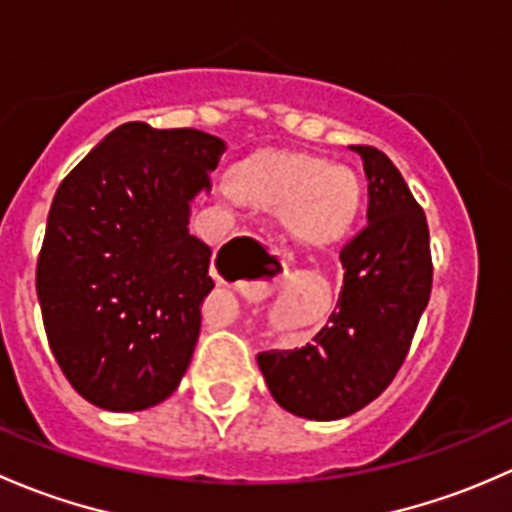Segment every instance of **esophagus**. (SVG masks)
Wrapping results in <instances>:
<instances>
[{
  "label": "esophagus",
  "mask_w": 512,
  "mask_h": 512,
  "mask_svg": "<svg viewBox=\"0 0 512 512\" xmlns=\"http://www.w3.org/2000/svg\"><path fill=\"white\" fill-rule=\"evenodd\" d=\"M257 240H260V237H257ZM213 272H215V277H218V280H223V277L218 275V270H213ZM285 272H287L285 260L267 262V265H265V275H260V277H247V280L237 282V287L247 289V292H250V289H260V287H265L270 280H280V277L285 275Z\"/></svg>",
  "instance_id": "obj_1"
}]
</instances>
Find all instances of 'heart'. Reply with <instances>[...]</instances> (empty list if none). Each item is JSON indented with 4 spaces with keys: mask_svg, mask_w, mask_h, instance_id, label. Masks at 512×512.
I'll return each instance as SVG.
<instances>
[{
    "mask_svg": "<svg viewBox=\"0 0 512 512\" xmlns=\"http://www.w3.org/2000/svg\"><path fill=\"white\" fill-rule=\"evenodd\" d=\"M247 198L282 208L289 230L309 242L342 235L359 208V183L352 170L324 165L302 153H272L237 173Z\"/></svg>",
    "mask_w": 512,
    "mask_h": 512,
    "instance_id": "obj_1",
    "label": "heart"
}]
</instances>
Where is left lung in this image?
I'll return each mask as SVG.
<instances>
[{
	"instance_id": "1",
	"label": "left lung",
	"mask_w": 512,
	"mask_h": 512,
	"mask_svg": "<svg viewBox=\"0 0 512 512\" xmlns=\"http://www.w3.org/2000/svg\"><path fill=\"white\" fill-rule=\"evenodd\" d=\"M364 163L366 225L342 247L337 309L302 349L257 354L282 409L314 421L352 416L394 381L433 285L426 213L379 148L352 146Z\"/></svg>"
}]
</instances>
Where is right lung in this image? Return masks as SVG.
Masks as SVG:
<instances>
[{
    "label": "right lung",
    "instance_id": "add662e5",
    "mask_svg": "<svg viewBox=\"0 0 512 512\" xmlns=\"http://www.w3.org/2000/svg\"><path fill=\"white\" fill-rule=\"evenodd\" d=\"M225 141L131 121L64 180L36 260L46 339L69 384L108 411H141L178 389L215 287L213 250L188 232Z\"/></svg>",
    "mask_w": 512,
    "mask_h": 512
}]
</instances>
